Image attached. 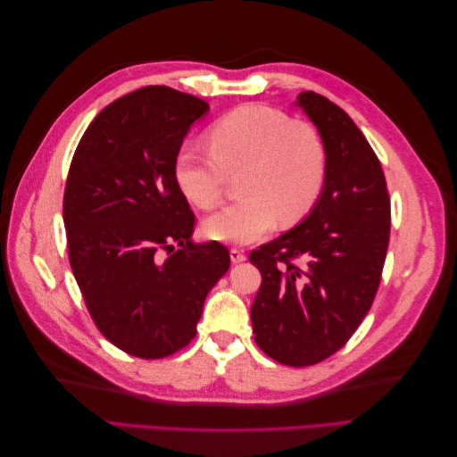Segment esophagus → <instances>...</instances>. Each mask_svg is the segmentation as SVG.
Masks as SVG:
<instances>
[{"instance_id":"1","label":"esophagus","mask_w":457,"mask_h":457,"mask_svg":"<svg viewBox=\"0 0 457 457\" xmlns=\"http://www.w3.org/2000/svg\"><path fill=\"white\" fill-rule=\"evenodd\" d=\"M230 261L232 262H242V261H245V253L242 250H238V247H232V250H230Z\"/></svg>"}]
</instances>
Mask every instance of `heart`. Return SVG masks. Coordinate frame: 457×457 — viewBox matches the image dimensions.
I'll return each instance as SVG.
<instances>
[{
  "mask_svg": "<svg viewBox=\"0 0 457 457\" xmlns=\"http://www.w3.org/2000/svg\"><path fill=\"white\" fill-rule=\"evenodd\" d=\"M210 154L185 145L177 150L173 175L179 190L198 210H213L227 177L238 175L242 200L205 219L212 240L252 244L276 223L305 219L326 183V146L314 126L278 108L244 104L219 118L205 135Z\"/></svg>",
  "mask_w": 457,
  "mask_h": 457,
  "instance_id": "1",
  "label": "heart"
}]
</instances>
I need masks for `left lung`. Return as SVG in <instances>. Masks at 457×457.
Masks as SVG:
<instances>
[{"mask_svg": "<svg viewBox=\"0 0 457 457\" xmlns=\"http://www.w3.org/2000/svg\"><path fill=\"white\" fill-rule=\"evenodd\" d=\"M305 110L326 146V183L309 217L250 253L262 276L252 305L255 343L272 361H326L368 314L389 247L391 200L376 152L351 116L314 91Z\"/></svg>", "mask_w": 457, "mask_h": 457, "instance_id": "8db88e82", "label": "left lung"}]
</instances>
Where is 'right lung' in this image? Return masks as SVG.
I'll return each mask as SVG.
<instances>
[{"label":"right lung","instance_id":"1","mask_svg":"<svg viewBox=\"0 0 457 457\" xmlns=\"http://www.w3.org/2000/svg\"><path fill=\"white\" fill-rule=\"evenodd\" d=\"M210 104L148 86L104 106L81 137L62 200L68 259L101 334L145 361L195 339L204 301L230 267L195 244V213L173 175L185 135Z\"/></svg>","mask_w":457,"mask_h":457}]
</instances>
